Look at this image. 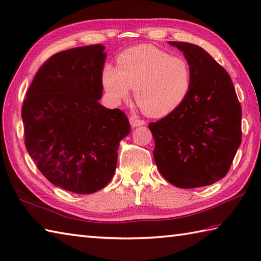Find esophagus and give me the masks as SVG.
<instances>
[{"label":"esophagus","instance_id":"34e87169","mask_svg":"<svg viewBox=\"0 0 261 261\" xmlns=\"http://www.w3.org/2000/svg\"><path fill=\"white\" fill-rule=\"evenodd\" d=\"M129 121H130L131 126H134V127H137V126H140V125H144L145 124V121L144 120H140V118L138 116H136V115L130 116Z\"/></svg>","mask_w":261,"mask_h":261}]
</instances>
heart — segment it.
Listing matches in <instances>:
<instances>
[{"mask_svg":"<svg viewBox=\"0 0 261 261\" xmlns=\"http://www.w3.org/2000/svg\"><path fill=\"white\" fill-rule=\"evenodd\" d=\"M101 84L113 102L125 100L135 89V100L147 116L165 117L186 101L193 87V70L184 57L154 45L132 46L116 57V67L105 64Z\"/></svg>","mask_w":261,"mask_h":261,"instance_id":"b5f03b06","label":"heart"}]
</instances>
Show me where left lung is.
<instances>
[{
  "label": "left lung",
  "instance_id": "8db88e82",
  "mask_svg": "<svg viewBox=\"0 0 261 261\" xmlns=\"http://www.w3.org/2000/svg\"><path fill=\"white\" fill-rule=\"evenodd\" d=\"M192 66L189 96L172 114L148 124L161 174L179 188L224 178L242 140V108L228 73L201 46L169 42Z\"/></svg>",
  "mask_w": 261,
  "mask_h": 261
}]
</instances>
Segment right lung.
Instances as JSON below:
<instances>
[{"label": "right lung", "instance_id": "obj_1", "mask_svg": "<svg viewBox=\"0 0 261 261\" xmlns=\"http://www.w3.org/2000/svg\"><path fill=\"white\" fill-rule=\"evenodd\" d=\"M103 50L94 44L51 56L21 108L25 146L37 169L55 186L76 194L94 193L111 181L120 141L130 132L124 113L98 102Z\"/></svg>", "mask_w": 261, "mask_h": 261}]
</instances>
